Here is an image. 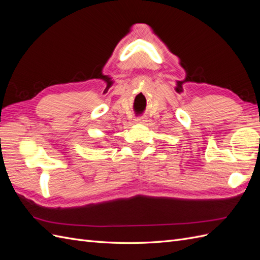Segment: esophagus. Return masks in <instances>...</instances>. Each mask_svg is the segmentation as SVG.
<instances>
[{
    "instance_id": "obj_1",
    "label": "esophagus",
    "mask_w": 260,
    "mask_h": 260,
    "mask_svg": "<svg viewBox=\"0 0 260 260\" xmlns=\"http://www.w3.org/2000/svg\"><path fill=\"white\" fill-rule=\"evenodd\" d=\"M137 121H138L139 123H144V122H145L144 118H139V119H137Z\"/></svg>"
}]
</instances>
